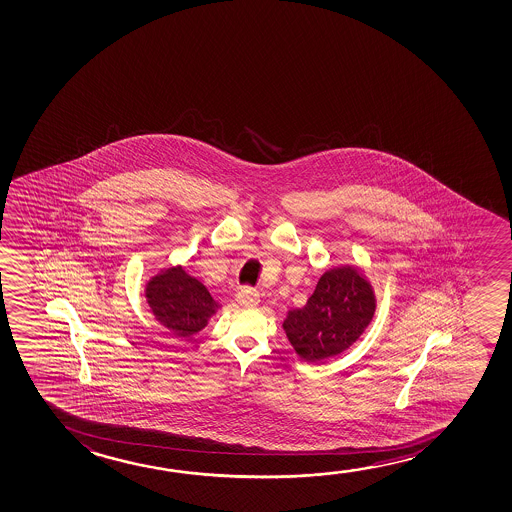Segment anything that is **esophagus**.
I'll return each mask as SVG.
<instances>
[{"instance_id": "1", "label": "esophagus", "mask_w": 512, "mask_h": 512, "mask_svg": "<svg viewBox=\"0 0 512 512\" xmlns=\"http://www.w3.org/2000/svg\"><path fill=\"white\" fill-rule=\"evenodd\" d=\"M237 302L240 306L251 307L256 306L260 302V293L252 288H242L237 293Z\"/></svg>"}]
</instances>
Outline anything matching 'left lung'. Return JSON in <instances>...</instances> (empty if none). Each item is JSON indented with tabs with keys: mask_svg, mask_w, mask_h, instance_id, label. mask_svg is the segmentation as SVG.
Masks as SVG:
<instances>
[{
	"mask_svg": "<svg viewBox=\"0 0 512 512\" xmlns=\"http://www.w3.org/2000/svg\"><path fill=\"white\" fill-rule=\"evenodd\" d=\"M374 309L373 286L357 268H332L321 275L306 306L288 313L283 328L300 359L318 364L348 350Z\"/></svg>",
	"mask_w": 512,
	"mask_h": 512,
	"instance_id": "left-lung-1",
	"label": "left lung"
}]
</instances>
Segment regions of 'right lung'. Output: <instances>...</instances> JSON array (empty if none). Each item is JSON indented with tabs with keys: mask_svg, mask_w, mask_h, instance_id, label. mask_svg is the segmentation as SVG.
<instances>
[{
	"mask_svg": "<svg viewBox=\"0 0 512 512\" xmlns=\"http://www.w3.org/2000/svg\"><path fill=\"white\" fill-rule=\"evenodd\" d=\"M146 302L155 320L175 336L189 337L208 325L219 309L210 291L182 267H171L153 275L146 283Z\"/></svg>",
	"mask_w": 512,
	"mask_h": 512,
	"instance_id": "1",
	"label": "right lung"
}]
</instances>
